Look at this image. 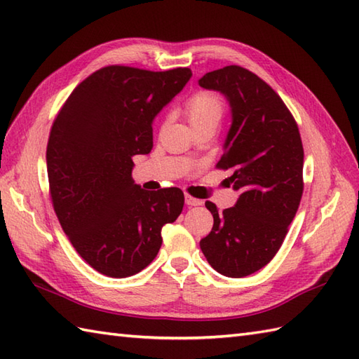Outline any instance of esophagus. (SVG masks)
I'll return each mask as SVG.
<instances>
[{
    "mask_svg": "<svg viewBox=\"0 0 359 359\" xmlns=\"http://www.w3.org/2000/svg\"><path fill=\"white\" fill-rule=\"evenodd\" d=\"M185 203L188 205V207H197V205H202V201L196 199V197L189 196V194H185Z\"/></svg>",
    "mask_w": 359,
    "mask_h": 359,
    "instance_id": "1",
    "label": "esophagus"
}]
</instances>
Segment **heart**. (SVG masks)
Masks as SVG:
<instances>
[{"mask_svg": "<svg viewBox=\"0 0 359 359\" xmlns=\"http://www.w3.org/2000/svg\"><path fill=\"white\" fill-rule=\"evenodd\" d=\"M185 112L191 126L219 123V120L222 118L225 112V103L220 95L202 90V93H197L188 98Z\"/></svg>", "mask_w": 359, "mask_h": 359, "instance_id": "heart-1", "label": "heart"}]
</instances>
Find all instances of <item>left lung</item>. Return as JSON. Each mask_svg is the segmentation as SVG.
Here are the masks:
<instances>
[{
  "instance_id": "obj_1",
  "label": "left lung",
  "mask_w": 359,
  "mask_h": 359,
  "mask_svg": "<svg viewBox=\"0 0 359 359\" xmlns=\"http://www.w3.org/2000/svg\"><path fill=\"white\" fill-rule=\"evenodd\" d=\"M222 93L231 106V128L219 170H230L228 185L241 196L219 211L205 202L215 224L201 250L210 265L228 278L261 270L278 253L304 191V148L296 120L282 98L256 74L225 66L199 80Z\"/></svg>"
}]
</instances>
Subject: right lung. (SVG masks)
Listing matches in <instances>:
<instances>
[{
	"label": "right lung",
	"mask_w": 359,
	"mask_h": 359,
	"mask_svg": "<svg viewBox=\"0 0 359 359\" xmlns=\"http://www.w3.org/2000/svg\"><path fill=\"white\" fill-rule=\"evenodd\" d=\"M191 69L154 72L112 65L72 90L53 120L46 162L53 211L77 253L98 273L128 278L162 247L179 217V188L147 191L133 157L152 149V120L191 79Z\"/></svg>",
	"instance_id": "obj_1"
}]
</instances>
